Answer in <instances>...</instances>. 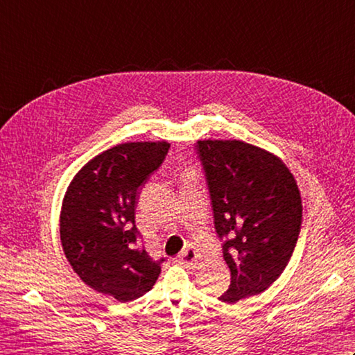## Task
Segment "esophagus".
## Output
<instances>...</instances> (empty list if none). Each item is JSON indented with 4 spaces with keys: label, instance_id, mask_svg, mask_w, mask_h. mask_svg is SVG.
I'll use <instances>...</instances> for the list:
<instances>
[{
    "label": "esophagus",
    "instance_id": "esophagus-1",
    "mask_svg": "<svg viewBox=\"0 0 355 355\" xmlns=\"http://www.w3.org/2000/svg\"><path fill=\"white\" fill-rule=\"evenodd\" d=\"M197 256H198L197 250H195L192 245H189L186 250H183L182 254L178 256V259H180V262L184 263L186 267H193V262H195V259H197Z\"/></svg>",
    "mask_w": 355,
    "mask_h": 355
}]
</instances>
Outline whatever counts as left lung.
Masks as SVG:
<instances>
[{
	"label": "left lung",
	"mask_w": 355,
	"mask_h": 355,
	"mask_svg": "<svg viewBox=\"0 0 355 355\" xmlns=\"http://www.w3.org/2000/svg\"><path fill=\"white\" fill-rule=\"evenodd\" d=\"M195 153L232 276L218 299L235 304L281 276L299 236L302 201L293 173L267 150L239 140H202Z\"/></svg>",
	"instance_id": "obj_1"
}]
</instances>
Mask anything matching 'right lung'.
Segmentation results:
<instances>
[{
	"instance_id": "add662e5",
	"label": "right lung",
	"mask_w": 355,
	"mask_h": 355,
	"mask_svg": "<svg viewBox=\"0 0 355 355\" xmlns=\"http://www.w3.org/2000/svg\"><path fill=\"white\" fill-rule=\"evenodd\" d=\"M166 141L123 143L94 157L73 178L61 210L67 259L88 286L119 302L153 288L164 258H150L135 227L140 187L160 168Z\"/></svg>"
}]
</instances>
